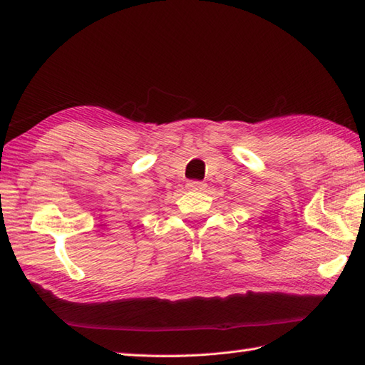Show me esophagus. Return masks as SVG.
<instances>
[{
    "label": "esophagus",
    "instance_id": "34e87169",
    "mask_svg": "<svg viewBox=\"0 0 365 365\" xmlns=\"http://www.w3.org/2000/svg\"><path fill=\"white\" fill-rule=\"evenodd\" d=\"M187 188L191 191H202L205 188V183L199 180H191L187 183Z\"/></svg>",
    "mask_w": 365,
    "mask_h": 365
}]
</instances>
